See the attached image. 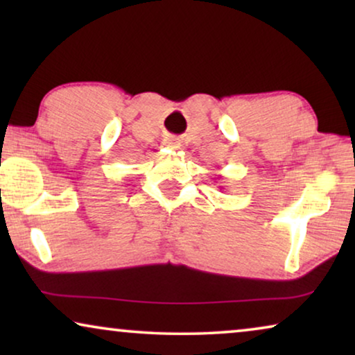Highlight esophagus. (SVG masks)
Masks as SVG:
<instances>
[{
  "label": "esophagus",
  "mask_w": 355,
  "mask_h": 355,
  "mask_svg": "<svg viewBox=\"0 0 355 355\" xmlns=\"http://www.w3.org/2000/svg\"><path fill=\"white\" fill-rule=\"evenodd\" d=\"M164 144H166V147L169 148H179V142L176 139H168Z\"/></svg>",
  "instance_id": "esophagus-1"
}]
</instances>
